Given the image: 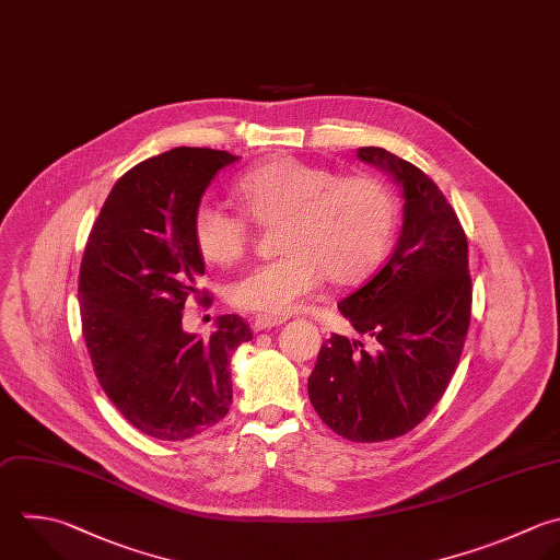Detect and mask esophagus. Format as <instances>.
Instances as JSON below:
<instances>
[{
    "label": "esophagus",
    "instance_id": "34e87169",
    "mask_svg": "<svg viewBox=\"0 0 560 560\" xmlns=\"http://www.w3.org/2000/svg\"><path fill=\"white\" fill-rule=\"evenodd\" d=\"M287 322V317H271V315H258L254 319V330H269V328H276V326H282Z\"/></svg>",
    "mask_w": 560,
    "mask_h": 560
}]
</instances>
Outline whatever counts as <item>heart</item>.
Instances as JSON below:
<instances>
[{
	"mask_svg": "<svg viewBox=\"0 0 560 560\" xmlns=\"http://www.w3.org/2000/svg\"><path fill=\"white\" fill-rule=\"evenodd\" d=\"M236 201L260 225H278V260L258 265L232 289L234 306L271 317L293 313L324 276L339 287L365 280L387 256L398 221L389 186L368 173L341 175L322 164L278 155L245 171ZM192 241L203 260L228 267L249 247V225L210 203L192 214Z\"/></svg>",
	"mask_w": 560,
	"mask_h": 560,
	"instance_id": "1",
	"label": "heart"
}]
</instances>
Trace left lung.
Instances as JSON below:
<instances>
[{"label": "left lung", "instance_id": "left-lung-1", "mask_svg": "<svg viewBox=\"0 0 560 560\" xmlns=\"http://www.w3.org/2000/svg\"><path fill=\"white\" fill-rule=\"evenodd\" d=\"M357 158L402 190V230L385 265L337 306L363 341L332 335L308 376L319 418L352 442L405 435L442 398L470 322L468 243L440 188L413 164L378 147Z\"/></svg>", "mask_w": 560, "mask_h": 560}]
</instances>
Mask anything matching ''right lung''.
I'll list each match as a JSON object with an SVG mask.
<instances>
[{
    "mask_svg": "<svg viewBox=\"0 0 560 560\" xmlns=\"http://www.w3.org/2000/svg\"><path fill=\"white\" fill-rule=\"evenodd\" d=\"M238 158L179 147L125 173L85 245L79 280L83 337L118 411L158 440H188L232 405L230 359L249 341L238 315H221L210 339L182 328L206 271L192 214L214 175Z\"/></svg>",
    "mask_w": 560,
    "mask_h": 560,
    "instance_id": "1",
    "label": "right lung"
}]
</instances>
